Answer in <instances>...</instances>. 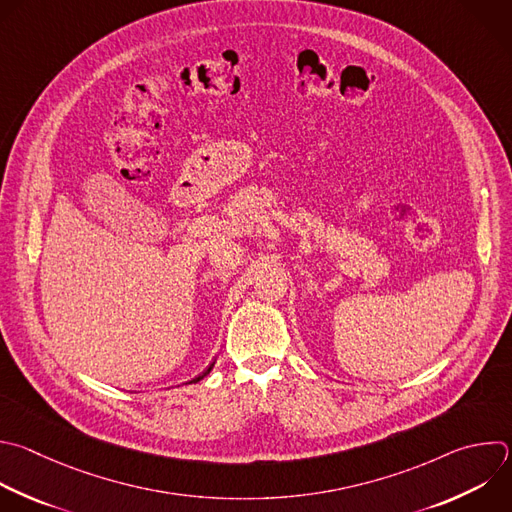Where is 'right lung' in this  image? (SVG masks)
<instances>
[{
  "label": "right lung",
  "mask_w": 512,
  "mask_h": 512,
  "mask_svg": "<svg viewBox=\"0 0 512 512\" xmlns=\"http://www.w3.org/2000/svg\"><path fill=\"white\" fill-rule=\"evenodd\" d=\"M211 370H213V364H211V368H207V370H205V372H203L199 378H195V380H191V382H201V380H203V378H205V376H207Z\"/></svg>",
  "instance_id": "add662e5"
}]
</instances>
